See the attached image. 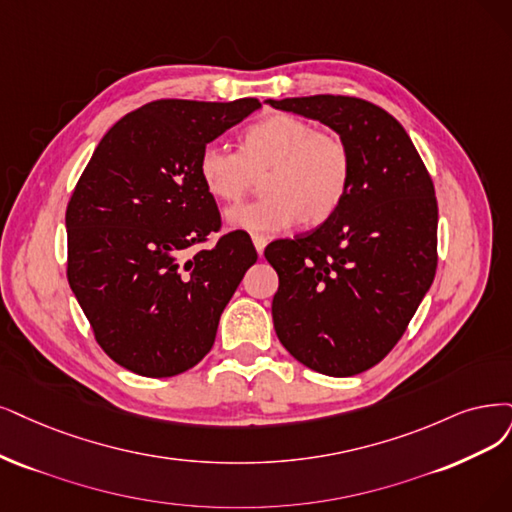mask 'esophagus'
I'll return each instance as SVG.
<instances>
[{
	"mask_svg": "<svg viewBox=\"0 0 512 512\" xmlns=\"http://www.w3.org/2000/svg\"><path fill=\"white\" fill-rule=\"evenodd\" d=\"M253 244H255L257 255L261 257V255H263V249H266V244H268V238H266V236H253Z\"/></svg>",
	"mask_w": 512,
	"mask_h": 512,
	"instance_id": "obj_1",
	"label": "esophagus"
}]
</instances>
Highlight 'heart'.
I'll return each mask as SVG.
<instances>
[{
    "label": "heart",
    "mask_w": 512,
    "mask_h": 512,
    "mask_svg": "<svg viewBox=\"0 0 512 512\" xmlns=\"http://www.w3.org/2000/svg\"><path fill=\"white\" fill-rule=\"evenodd\" d=\"M263 175L266 198L230 208L227 227L261 236L289 230L297 221L320 225L346 198L350 151L337 135L291 113H272L246 128L240 151L219 141L200 151L198 177L219 202L240 200Z\"/></svg>",
    "instance_id": "heart-1"
}]
</instances>
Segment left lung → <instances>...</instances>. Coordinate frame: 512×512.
I'll return each instance as SVG.
<instances>
[{"mask_svg":"<svg viewBox=\"0 0 512 512\" xmlns=\"http://www.w3.org/2000/svg\"><path fill=\"white\" fill-rule=\"evenodd\" d=\"M266 103L329 126L350 151L348 192L333 217L263 253L278 272L276 335L318 373H363L399 342L437 272L432 179L405 128L369 101L314 94Z\"/></svg>","mask_w":512,"mask_h":512,"instance_id":"obj_1","label":"left lung"}]
</instances>
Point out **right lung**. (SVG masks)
I'll use <instances>...</instances> for the list:
<instances>
[{
  "instance_id": "right-lung-1",
  "label": "right lung",
  "mask_w": 512,
  "mask_h": 512,
  "mask_svg": "<svg viewBox=\"0 0 512 512\" xmlns=\"http://www.w3.org/2000/svg\"><path fill=\"white\" fill-rule=\"evenodd\" d=\"M257 99H164L113 124L69 200L67 278L101 348L145 377L179 375L215 344L221 312L257 251L244 232L187 257L221 227L198 177L206 143Z\"/></svg>"
}]
</instances>
